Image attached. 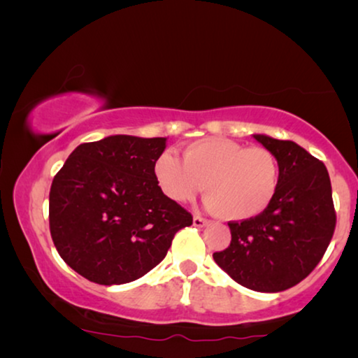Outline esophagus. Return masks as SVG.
<instances>
[{
	"instance_id": "1",
	"label": "esophagus",
	"mask_w": 358,
	"mask_h": 358,
	"mask_svg": "<svg viewBox=\"0 0 358 358\" xmlns=\"http://www.w3.org/2000/svg\"><path fill=\"white\" fill-rule=\"evenodd\" d=\"M192 223H194V227H197V228H203V227H207V224H208V220L202 218V217H200V215H194Z\"/></svg>"
}]
</instances>
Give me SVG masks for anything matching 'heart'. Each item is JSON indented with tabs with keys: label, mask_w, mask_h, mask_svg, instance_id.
Listing matches in <instances>:
<instances>
[{
	"label": "heart",
	"mask_w": 358,
	"mask_h": 358,
	"mask_svg": "<svg viewBox=\"0 0 358 358\" xmlns=\"http://www.w3.org/2000/svg\"><path fill=\"white\" fill-rule=\"evenodd\" d=\"M156 184L166 197L182 203L203 184L205 205L228 222L256 218L267 210L280 184L277 156L264 146H248L223 136L195 140L182 161L163 151L153 163Z\"/></svg>",
	"instance_id": "b5f03b06"
}]
</instances>
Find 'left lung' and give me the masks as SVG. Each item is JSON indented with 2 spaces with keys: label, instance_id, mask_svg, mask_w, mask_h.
<instances>
[{
  "label": "left lung",
  "instance_id": "8db88e82",
  "mask_svg": "<svg viewBox=\"0 0 358 358\" xmlns=\"http://www.w3.org/2000/svg\"><path fill=\"white\" fill-rule=\"evenodd\" d=\"M280 164V184L264 213L228 223L231 243L213 259L234 282L277 293L300 283L317 266L336 228L326 166L295 141L252 135Z\"/></svg>",
  "mask_w": 358,
  "mask_h": 358
}]
</instances>
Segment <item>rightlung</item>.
<instances>
[{
    "mask_svg": "<svg viewBox=\"0 0 358 358\" xmlns=\"http://www.w3.org/2000/svg\"><path fill=\"white\" fill-rule=\"evenodd\" d=\"M168 138L110 135L83 143L53 178L50 233L73 271L99 285L143 277L192 215L161 192L153 163Z\"/></svg>",
    "mask_w": 358,
    "mask_h": 358,
    "instance_id": "right-lung-1",
    "label": "right lung"
}]
</instances>
